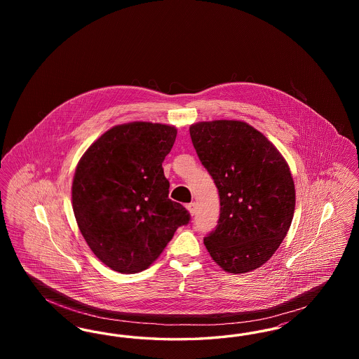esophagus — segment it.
Masks as SVG:
<instances>
[{
  "label": "esophagus",
  "mask_w": 359,
  "mask_h": 359,
  "mask_svg": "<svg viewBox=\"0 0 359 359\" xmlns=\"http://www.w3.org/2000/svg\"><path fill=\"white\" fill-rule=\"evenodd\" d=\"M186 207H187L188 212H189L191 215H195V212H196V203H195V202L188 203Z\"/></svg>",
  "instance_id": "esophagus-1"
}]
</instances>
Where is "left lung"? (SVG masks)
I'll return each instance as SVG.
<instances>
[{
    "label": "left lung",
    "instance_id": "8db88e82",
    "mask_svg": "<svg viewBox=\"0 0 359 359\" xmlns=\"http://www.w3.org/2000/svg\"><path fill=\"white\" fill-rule=\"evenodd\" d=\"M189 135L221 201L205 249L224 272L255 271L290 230L296 202L290 167L273 144L243 121L198 122Z\"/></svg>",
    "mask_w": 359,
    "mask_h": 359
}]
</instances>
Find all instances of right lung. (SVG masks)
<instances>
[{"label": "right lung", "instance_id": "add662e5", "mask_svg": "<svg viewBox=\"0 0 359 359\" xmlns=\"http://www.w3.org/2000/svg\"><path fill=\"white\" fill-rule=\"evenodd\" d=\"M176 128L129 122L104 132L78 163L72 208L93 253L120 273L145 271L189 222L187 210L168 198L163 161Z\"/></svg>", "mask_w": 359, "mask_h": 359}]
</instances>
